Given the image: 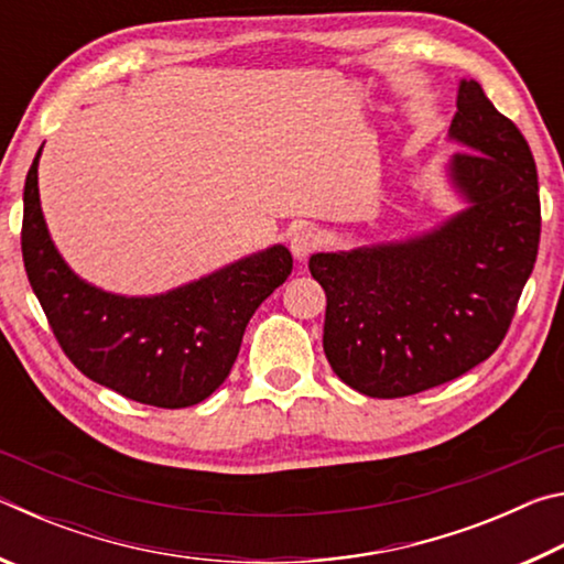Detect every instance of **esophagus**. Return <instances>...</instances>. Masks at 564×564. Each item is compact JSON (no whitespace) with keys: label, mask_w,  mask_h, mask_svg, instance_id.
I'll return each instance as SVG.
<instances>
[{"label":"esophagus","mask_w":564,"mask_h":564,"mask_svg":"<svg viewBox=\"0 0 564 564\" xmlns=\"http://www.w3.org/2000/svg\"><path fill=\"white\" fill-rule=\"evenodd\" d=\"M323 236L316 226H301L291 234V253L295 259L303 261L305 256H311L321 246Z\"/></svg>","instance_id":"34e87169"}]
</instances>
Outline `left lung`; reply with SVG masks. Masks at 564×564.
I'll return each instance as SVG.
<instances>
[{
    "mask_svg": "<svg viewBox=\"0 0 564 564\" xmlns=\"http://www.w3.org/2000/svg\"><path fill=\"white\" fill-rule=\"evenodd\" d=\"M447 137L467 149L447 161L460 214L405 241L308 261L326 291L323 350L362 395L423 393L490 358L538 259V169L520 129L463 79Z\"/></svg>",
    "mask_w": 564,
    "mask_h": 564,
    "instance_id": "8db88e82",
    "label": "left lung"
}]
</instances>
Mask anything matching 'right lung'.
Returning <instances> with one entry per match:
<instances>
[{"label": "right lung", "mask_w": 564, "mask_h": 564, "mask_svg": "<svg viewBox=\"0 0 564 564\" xmlns=\"http://www.w3.org/2000/svg\"><path fill=\"white\" fill-rule=\"evenodd\" d=\"M42 149L24 184L22 256L32 291L76 368L94 383L156 408L206 400L231 373L256 308L289 279L275 243L159 295H119L79 279L56 251L40 204Z\"/></svg>", "instance_id": "add662e5"}]
</instances>
